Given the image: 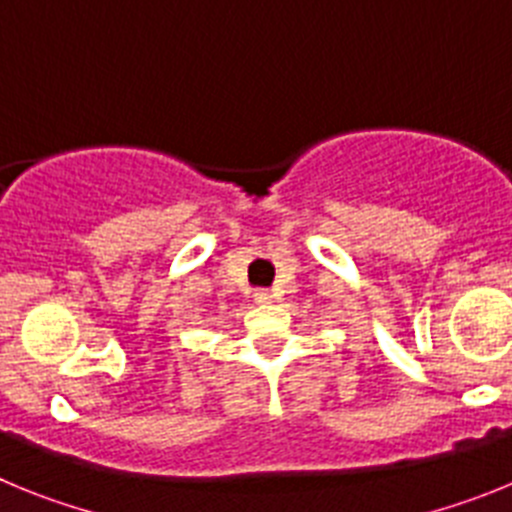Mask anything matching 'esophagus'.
I'll return each instance as SVG.
<instances>
[{
  "label": "esophagus",
  "instance_id": "obj_1",
  "mask_svg": "<svg viewBox=\"0 0 512 512\" xmlns=\"http://www.w3.org/2000/svg\"><path fill=\"white\" fill-rule=\"evenodd\" d=\"M253 302H259V305H269L271 302L269 289H256V292H253Z\"/></svg>",
  "mask_w": 512,
  "mask_h": 512
}]
</instances>
